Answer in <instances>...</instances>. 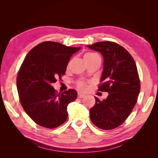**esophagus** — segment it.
<instances>
[{
  "instance_id": "1",
  "label": "esophagus",
  "mask_w": 158,
  "mask_h": 158,
  "mask_svg": "<svg viewBox=\"0 0 158 158\" xmlns=\"http://www.w3.org/2000/svg\"><path fill=\"white\" fill-rule=\"evenodd\" d=\"M85 97V95L83 94V93H78V98H82Z\"/></svg>"
}]
</instances>
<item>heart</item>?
Returning a JSON list of instances; mask_svg holds the SVG:
<instances>
[{
  "label": "heart",
  "mask_w": 158,
  "mask_h": 158,
  "mask_svg": "<svg viewBox=\"0 0 158 158\" xmlns=\"http://www.w3.org/2000/svg\"><path fill=\"white\" fill-rule=\"evenodd\" d=\"M94 54H96V53H92V52H89V53H86L84 56H89V55H94ZM78 87L79 89L80 90H85V85L84 83H79V84H78Z\"/></svg>",
  "instance_id": "b5f03b06"
}]
</instances>
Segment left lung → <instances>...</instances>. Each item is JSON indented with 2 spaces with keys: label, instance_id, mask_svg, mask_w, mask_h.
Returning <instances> with one entry per match:
<instances>
[{
  "label": "left lung",
  "instance_id": "8db88e82",
  "mask_svg": "<svg viewBox=\"0 0 158 158\" xmlns=\"http://www.w3.org/2000/svg\"><path fill=\"white\" fill-rule=\"evenodd\" d=\"M87 47L102 56V84L98 90L109 93L102 101L95 97L90 118L100 129H114L123 123L137 101L140 81L137 66L129 52L115 42H99Z\"/></svg>",
  "mask_w": 158,
  "mask_h": 158
}]
</instances>
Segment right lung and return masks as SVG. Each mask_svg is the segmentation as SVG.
Masks as SVG:
<instances>
[{
  "label": "right lung",
  "instance_id": "1",
  "mask_svg": "<svg viewBox=\"0 0 158 158\" xmlns=\"http://www.w3.org/2000/svg\"><path fill=\"white\" fill-rule=\"evenodd\" d=\"M80 49L47 41L26 55L17 75V90L26 113L40 126L56 128L68 118L67 107L77 93L69 89L57 94L52 85L65 74L71 56Z\"/></svg>",
  "mask_w": 158,
  "mask_h": 158
}]
</instances>
